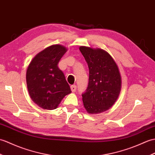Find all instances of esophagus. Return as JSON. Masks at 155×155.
<instances>
[{"instance_id": "esophagus-1", "label": "esophagus", "mask_w": 155, "mask_h": 155, "mask_svg": "<svg viewBox=\"0 0 155 155\" xmlns=\"http://www.w3.org/2000/svg\"><path fill=\"white\" fill-rule=\"evenodd\" d=\"M71 89L72 92H75L77 91V86L76 85H72L71 86Z\"/></svg>"}]
</instances>
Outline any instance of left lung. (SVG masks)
<instances>
[{
    "mask_svg": "<svg viewBox=\"0 0 155 155\" xmlns=\"http://www.w3.org/2000/svg\"><path fill=\"white\" fill-rule=\"evenodd\" d=\"M89 69V81L82 102L88 114H97L110 109L120 94L121 78L118 67L103 49L81 46Z\"/></svg>",
    "mask_w": 155,
    "mask_h": 155,
    "instance_id": "obj_1",
    "label": "left lung"
}]
</instances>
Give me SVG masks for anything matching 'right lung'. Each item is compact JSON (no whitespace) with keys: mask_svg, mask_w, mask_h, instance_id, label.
<instances>
[{"mask_svg":"<svg viewBox=\"0 0 155 155\" xmlns=\"http://www.w3.org/2000/svg\"><path fill=\"white\" fill-rule=\"evenodd\" d=\"M67 49L53 45L38 53L26 71V83L31 99L43 109H56L64 96L71 92L65 77L58 67Z\"/></svg>","mask_w":155,"mask_h":155,"instance_id":"1","label":"right lung"}]
</instances>
